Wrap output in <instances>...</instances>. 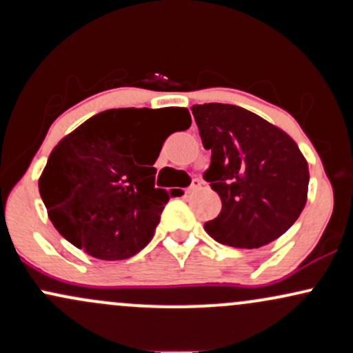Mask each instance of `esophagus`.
Listing matches in <instances>:
<instances>
[{"instance_id":"obj_1","label":"esophagus","mask_w":353,"mask_h":353,"mask_svg":"<svg viewBox=\"0 0 353 353\" xmlns=\"http://www.w3.org/2000/svg\"><path fill=\"white\" fill-rule=\"evenodd\" d=\"M199 188H201V181L199 179H194L192 184H190L189 188L185 189V192H192V190H196V189H199Z\"/></svg>"}]
</instances>
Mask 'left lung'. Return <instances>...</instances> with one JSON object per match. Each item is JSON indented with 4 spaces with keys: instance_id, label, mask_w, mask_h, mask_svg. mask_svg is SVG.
<instances>
[{
    "instance_id": "obj_1",
    "label": "left lung",
    "mask_w": 353,
    "mask_h": 353,
    "mask_svg": "<svg viewBox=\"0 0 353 353\" xmlns=\"http://www.w3.org/2000/svg\"><path fill=\"white\" fill-rule=\"evenodd\" d=\"M190 111L202 144L212 152L204 179L222 201L221 214L204 229L239 249L270 244L305 208L309 164L299 145L244 108L209 103Z\"/></svg>"
}]
</instances>
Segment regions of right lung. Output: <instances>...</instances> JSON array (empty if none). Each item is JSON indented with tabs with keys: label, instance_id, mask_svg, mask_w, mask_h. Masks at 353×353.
<instances>
[{
	"label": "right lung",
	"instance_id": "1",
	"mask_svg": "<svg viewBox=\"0 0 353 353\" xmlns=\"http://www.w3.org/2000/svg\"><path fill=\"white\" fill-rule=\"evenodd\" d=\"M149 109H108L64 136L48 157L39 194L64 239L101 261H123L149 244L169 192L154 188L164 139ZM165 117L188 129L185 108Z\"/></svg>",
	"mask_w": 353,
	"mask_h": 353
}]
</instances>
